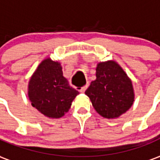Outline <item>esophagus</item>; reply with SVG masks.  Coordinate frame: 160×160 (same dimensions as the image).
I'll return each mask as SVG.
<instances>
[{"instance_id": "1", "label": "esophagus", "mask_w": 160, "mask_h": 160, "mask_svg": "<svg viewBox=\"0 0 160 160\" xmlns=\"http://www.w3.org/2000/svg\"><path fill=\"white\" fill-rule=\"evenodd\" d=\"M87 87H88V85H86V86H84V87H80V89H79V91H80V92H82V93H83V92H85L86 90H87Z\"/></svg>"}]
</instances>
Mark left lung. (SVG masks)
<instances>
[{"mask_svg": "<svg viewBox=\"0 0 160 160\" xmlns=\"http://www.w3.org/2000/svg\"><path fill=\"white\" fill-rule=\"evenodd\" d=\"M92 106L101 117L114 119L129 110L134 101L132 81L115 61L98 63L96 80L86 91Z\"/></svg>", "mask_w": 160, "mask_h": 160, "instance_id": "8db88e82", "label": "left lung"}]
</instances>
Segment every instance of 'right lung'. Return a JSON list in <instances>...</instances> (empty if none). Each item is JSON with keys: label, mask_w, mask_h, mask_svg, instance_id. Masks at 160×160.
Instances as JSON below:
<instances>
[{"label": "right lung", "mask_w": 160, "mask_h": 160, "mask_svg": "<svg viewBox=\"0 0 160 160\" xmlns=\"http://www.w3.org/2000/svg\"><path fill=\"white\" fill-rule=\"evenodd\" d=\"M78 94L63 76L61 63L49 57L41 62L28 84L32 105L49 118L63 117Z\"/></svg>", "instance_id": "add662e5"}]
</instances>
